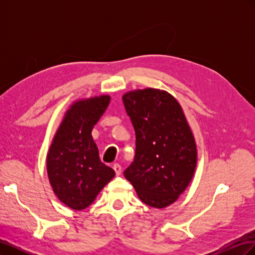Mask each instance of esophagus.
<instances>
[{"label": "esophagus", "instance_id": "esophagus-1", "mask_svg": "<svg viewBox=\"0 0 255 255\" xmlns=\"http://www.w3.org/2000/svg\"><path fill=\"white\" fill-rule=\"evenodd\" d=\"M113 168H114V170L116 172V175H120L121 174V166L119 164H115L113 166Z\"/></svg>", "mask_w": 255, "mask_h": 255}]
</instances>
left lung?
<instances>
[{"label": "left lung", "instance_id": "1", "mask_svg": "<svg viewBox=\"0 0 255 255\" xmlns=\"http://www.w3.org/2000/svg\"><path fill=\"white\" fill-rule=\"evenodd\" d=\"M136 137L135 156L123 172L141 201L163 208L186 189L197 164V146L176 100L146 88L122 98Z\"/></svg>", "mask_w": 255, "mask_h": 255}]
</instances>
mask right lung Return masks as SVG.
Instances as JSON below:
<instances>
[{
	"mask_svg": "<svg viewBox=\"0 0 255 255\" xmlns=\"http://www.w3.org/2000/svg\"><path fill=\"white\" fill-rule=\"evenodd\" d=\"M110 100L109 96H101L74 103L50 146L47 158L50 183L60 201L75 211L91 204L115 176L113 169L100 159L91 136Z\"/></svg>",
	"mask_w": 255,
	"mask_h": 255,
	"instance_id": "1",
	"label": "right lung"
}]
</instances>
